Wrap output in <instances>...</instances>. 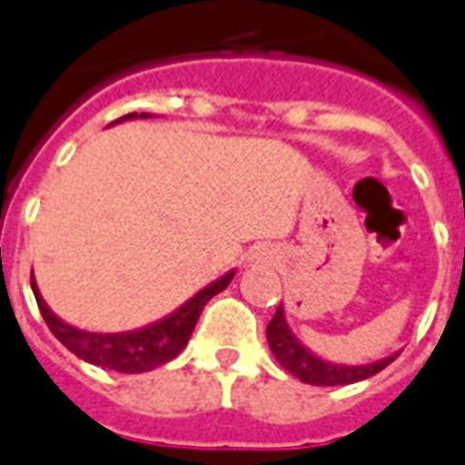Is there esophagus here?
Masks as SVG:
<instances>
[{"label": "esophagus", "mask_w": 465, "mask_h": 465, "mask_svg": "<svg viewBox=\"0 0 465 465\" xmlns=\"http://www.w3.org/2000/svg\"><path fill=\"white\" fill-rule=\"evenodd\" d=\"M275 252L268 247H259L256 252H252V256H249V263L252 265H271L272 261H275Z\"/></svg>", "instance_id": "1"}]
</instances>
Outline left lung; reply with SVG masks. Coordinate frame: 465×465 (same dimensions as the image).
I'll return each mask as SVG.
<instances>
[{
	"label": "left lung",
	"instance_id": "1",
	"mask_svg": "<svg viewBox=\"0 0 465 465\" xmlns=\"http://www.w3.org/2000/svg\"><path fill=\"white\" fill-rule=\"evenodd\" d=\"M265 334H268V346H271L277 362L287 369L289 374H293L303 383H311V386H348V383H357V381L379 374L381 369H386L398 357V352H392L383 360L367 364H339L331 362V360H324L317 352H312L305 343H301L299 336L293 334L282 303L268 329H265Z\"/></svg>",
	"mask_w": 465,
	"mask_h": 465
}]
</instances>
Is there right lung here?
Instances as JSON below:
<instances>
[{
	"label": "right lung",
	"mask_w": 465,
	"mask_h": 465,
	"mask_svg": "<svg viewBox=\"0 0 465 465\" xmlns=\"http://www.w3.org/2000/svg\"><path fill=\"white\" fill-rule=\"evenodd\" d=\"M148 117H154V114L131 113L119 117L113 124L129 122V119ZM232 277H235V271H228L218 280L209 282L204 289L190 296L183 305H178L176 311L169 312V315L160 317V320H154V322L145 324V327L131 329V331H117V334L86 331V329L67 324L42 299L35 275L33 292L35 299H37L39 312H42L44 322L49 324L51 334L61 341L67 351L74 352L79 360L103 369H114V371H122V374H143V371H150V369L160 367V364H166L188 346L193 329L197 320H200V312L204 311L206 301L223 292L232 282Z\"/></svg>",
	"instance_id": "right-lung-1"
}]
</instances>
